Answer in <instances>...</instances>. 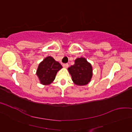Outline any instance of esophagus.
<instances>
[{
  "label": "esophagus",
  "instance_id": "1",
  "mask_svg": "<svg viewBox=\"0 0 132 132\" xmlns=\"http://www.w3.org/2000/svg\"><path fill=\"white\" fill-rule=\"evenodd\" d=\"M62 66H63L64 67H65V68H68L69 65L68 64H62Z\"/></svg>",
  "mask_w": 132,
  "mask_h": 132
}]
</instances>
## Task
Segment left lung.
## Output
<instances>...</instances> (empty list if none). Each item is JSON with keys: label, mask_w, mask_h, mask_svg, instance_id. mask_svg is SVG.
I'll return each mask as SVG.
<instances>
[{"label": "left lung", "mask_w": 132, "mask_h": 132, "mask_svg": "<svg viewBox=\"0 0 132 132\" xmlns=\"http://www.w3.org/2000/svg\"><path fill=\"white\" fill-rule=\"evenodd\" d=\"M72 80L78 86H84L90 81L93 76L92 67L86 58H79L75 60V64L68 68Z\"/></svg>", "instance_id": "obj_1"}]
</instances>
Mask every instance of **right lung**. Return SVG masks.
<instances>
[{
	"instance_id": "obj_1",
	"label": "right lung",
	"mask_w": 132,
	"mask_h": 132,
	"mask_svg": "<svg viewBox=\"0 0 132 132\" xmlns=\"http://www.w3.org/2000/svg\"><path fill=\"white\" fill-rule=\"evenodd\" d=\"M62 68V65L59 62L56 61L51 56H48L39 64L36 75L41 84L48 85L53 81L56 73Z\"/></svg>"
}]
</instances>
